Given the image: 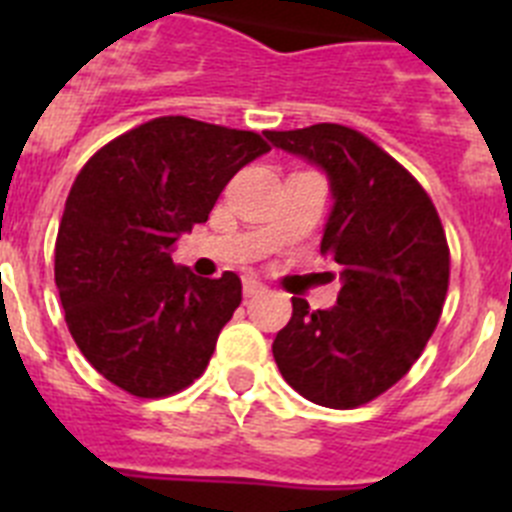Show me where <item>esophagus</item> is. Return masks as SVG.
Masks as SVG:
<instances>
[{"instance_id":"1","label":"esophagus","mask_w":512,"mask_h":512,"mask_svg":"<svg viewBox=\"0 0 512 512\" xmlns=\"http://www.w3.org/2000/svg\"><path fill=\"white\" fill-rule=\"evenodd\" d=\"M266 289V284L264 282H259V279H253V277H246L243 279V295L246 297H256V295H261V292H264Z\"/></svg>"}]
</instances>
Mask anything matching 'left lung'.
Listing matches in <instances>:
<instances>
[{"mask_svg":"<svg viewBox=\"0 0 512 512\" xmlns=\"http://www.w3.org/2000/svg\"><path fill=\"white\" fill-rule=\"evenodd\" d=\"M266 140L328 176L320 253L341 269L328 310L292 297L274 361L315 405L359 408L410 372L436 330L449 289L446 233L425 189L366 135L320 122Z\"/></svg>","mask_w":512,"mask_h":512,"instance_id":"8db88e82","label":"left lung"}]
</instances>
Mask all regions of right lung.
I'll return each mask as SVG.
<instances>
[{"label":"right lung","instance_id":"add662e5","mask_svg":"<svg viewBox=\"0 0 512 512\" xmlns=\"http://www.w3.org/2000/svg\"><path fill=\"white\" fill-rule=\"evenodd\" d=\"M266 151L251 130L156 117L79 171L58 225L56 287L79 351L120 390L166 397L207 369L241 279L197 277L171 251Z\"/></svg>","mask_w":512,"mask_h":512}]
</instances>
